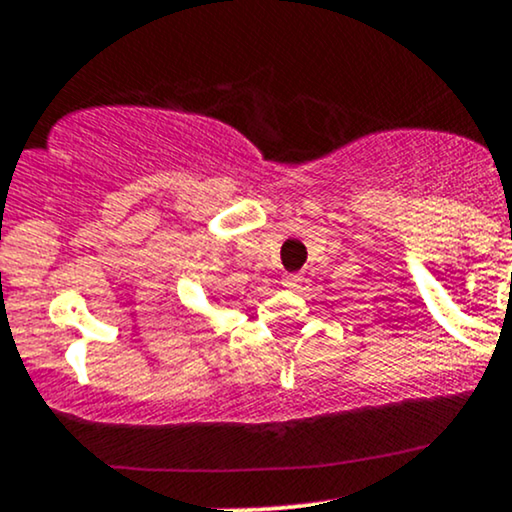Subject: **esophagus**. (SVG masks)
Segmentation results:
<instances>
[{
  "mask_svg": "<svg viewBox=\"0 0 512 512\" xmlns=\"http://www.w3.org/2000/svg\"><path fill=\"white\" fill-rule=\"evenodd\" d=\"M300 283H303V276L298 274L283 276V288H288V291H300Z\"/></svg>",
  "mask_w": 512,
  "mask_h": 512,
  "instance_id": "1",
  "label": "esophagus"
}]
</instances>
